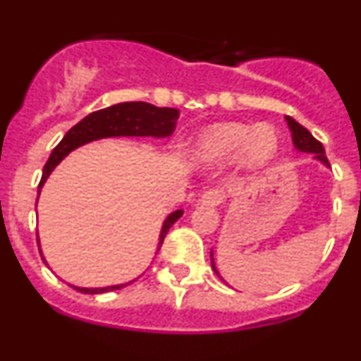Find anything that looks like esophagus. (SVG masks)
<instances>
[{"label":"esophagus","mask_w":361,"mask_h":361,"mask_svg":"<svg viewBox=\"0 0 361 361\" xmlns=\"http://www.w3.org/2000/svg\"><path fill=\"white\" fill-rule=\"evenodd\" d=\"M226 199H228V191H226L224 186L212 188V190H208L202 195V202L212 204V206H219V204L224 202Z\"/></svg>","instance_id":"esophagus-1"}]
</instances>
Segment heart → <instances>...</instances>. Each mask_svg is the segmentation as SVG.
Here are the masks:
<instances>
[{"label":"heart","mask_w":361,"mask_h":361,"mask_svg":"<svg viewBox=\"0 0 361 361\" xmlns=\"http://www.w3.org/2000/svg\"><path fill=\"white\" fill-rule=\"evenodd\" d=\"M279 137L269 124L219 123L204 130L195 142V157L206 164L231 161L238 152L250 168H262L275 157Z\"/></svg>","instance_id":"obj_1"}]
</instances>
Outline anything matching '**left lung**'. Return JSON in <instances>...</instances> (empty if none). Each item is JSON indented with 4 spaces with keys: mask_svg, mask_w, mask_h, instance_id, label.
Instances as JSON below:
<instances>
[{
    "mask_svg": "<svg viewBox=\"0 0 361 361\" xmlns=\"http://www.w3.org/2000/svg\"><path fill=\"white\" fill-rule=\"evenodd\" d=\"M286 119H288L289 130H291V133H293V142H295L296 149H300V152H305V153H314V157H317L318 161H322L324 164L329 166V161H327V157H325V149H324V146H322V142L317 141V139L311 135V132H309L307 128H304V126H302L300 123H296L293 117L288 116ZM212 266H213V269L216 271L215 260H213V253H212ZM216 275H219V271H216Z\"/></svg>",
    "mask_w": 361,
    "mask_h": 361,
    "instance_id": "left-lung-1",
    "label": "left lung"
}]
</instances>
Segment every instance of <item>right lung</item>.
<instances>
[{
    "instance_id": "1",
    "label": "right lung",
    "mask_w": 361,
    "mask_h": 361,
    "mask_svg": "<svg viewBox=\"0 0 361 361\" xmlns=\"http://www.w3.org/2000/svg\"><path fill=\"white\" fill-rule=\"evenodd\" d=\"M177 108H159L142 101H133V103H119L114 106L103 108V110L92 111L90 116L79 121L75 126L68 130L63 137V141L52 149L49 161L43 168V177L39 180V191L43 188L44 180L49 178L52 170L63 159L68 155L72 149L85 142L103 139V137H117V135H153V137H168L175 132L178 119ZM37 204V202H36ZM183 216V209L170 213L166 216L162 224L161 235H159V245L164 242L166 233L171 226ZM39 244V237H37ZM41 253V245H39ZM44 260V258H43ZM132 283V282H128ZM128 283H117V286H106V288H75L78 291L86 295H97V293H108L114 289H121Z\"/></svg>"
}]
</instances>
